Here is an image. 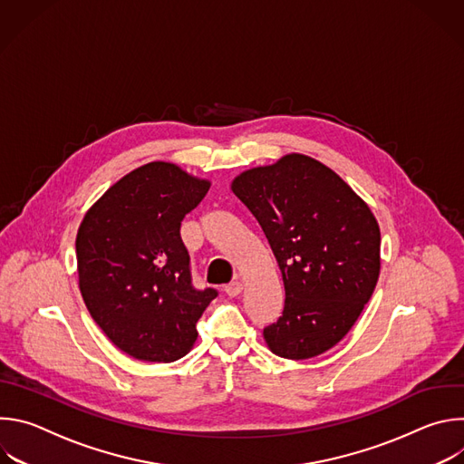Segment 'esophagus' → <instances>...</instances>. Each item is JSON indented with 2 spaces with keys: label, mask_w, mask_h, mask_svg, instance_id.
<instances>
[{
  "label": "esophagus",
  "mask_w": 464,
  "mask_h": 464,
  "mask_svg": "<svg viewBox=\"0 0 464 464\" xmlns=\"http://www.w3.org/2000/svg\"><path fill=\"white\" fill-rule=\"evenodd\" d=\"M224 292L229 295V297H237L240 292H242V285L238 281H233L229 285L224 286Z\"/></svg>",
  "instance_id": "obj_1"
}]
</instances>
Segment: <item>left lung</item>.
Returning <instances> with one entry per match:
<instances>
[{"label":"left lung","mask_w":464,"mask_h":464,"mask_svg":"<svg viewBox=\"0 0 464 464\" xmlns=\"http://www.w3.org/2000/svg\"><path fill=\"white\" fill-rule=\"evenodd\" d=\"M231 188L266 235L285 308L264 328L270 351L306 360L353 328L380 276V227L362 198L326 165L288 154L238 174Z\"/></svg>","instance_id":"1"}]
</instances>
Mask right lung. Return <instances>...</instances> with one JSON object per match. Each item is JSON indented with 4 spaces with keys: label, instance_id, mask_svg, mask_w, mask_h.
Here are the masks:
<instances>
[{
    "label": "right lung",
    "instance_id": "right-lung-1",
    "mask_svg": "<svg viewBox=\"0 0 464 464\" xmlns=\"http://www.w3.org/2000/svg\"><path fill=\"white\" fill-rule=\"evenodd\" d=\"M211 183L152 161L113 183L77 233L82 299L110 342L128 356L169 363L194 345L196 323L218 295L196 290L179 227Z\"/></svg>",
    "mask_w": 464,
    "mask_h": 464
}]
</instances>
